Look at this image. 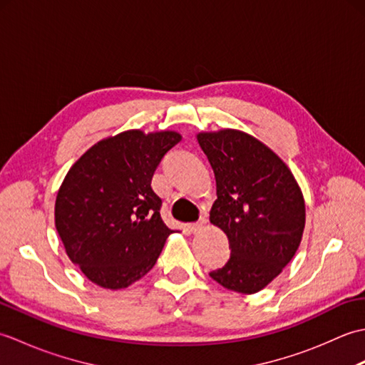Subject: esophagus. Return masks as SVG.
<instances>
[{"mask_svg":"<svg viewBox=\"0 0 365 365\" xmlns=\"http://www.w3.org/2000/svg\"><path fill=\"white\" fill-rule=\"evenodd\" d=\"M205 226H207V218L205 216H202V218H200L197 222L190 224V229H191V232H195L196 234V232H200Z\"/></svg>","mask_w":365,"mask_h":365,"instance_id":"obj_1","label":"esophagus"}]
</instances>
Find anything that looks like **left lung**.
Instances as JSON below:
<instances>
[{"mask_svg": "<svg viewBox=\"0 0 365 365\" xmlns=\"http://www.w3.org/2000/svg\"><path fill=\"white\" fill-rule=\"evenodd\" d=\"M197 143L216 180L210 222L226 234L230 247L226 265L210 276L232 292L257 293L298 251L304 196L281 157L246 131H200Z\"/></svg>", "mask_w": 365, "mask_h": 365, "instance_id": "8db88e82", "label": "left lung"}]
</instances>
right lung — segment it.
<instances>
[{
  "instance_id": "obj_1",
  "label": "right lung",
  "mask_w": 365,
  "mask_h": 365,
  "mask_svg": "<svg viewBox=\"0 0 365 365\" xmlns=\"http://www.w3.org/2000/svg\"><path fill=\"white\" fill-rule=\"evenodd\" d=\"M182 141L174 130H127L100 139L68 169L54 202L66 254L91 282L120 290L153 268L170 230L152 177Z\"/></svg>"
}]
</instances>
